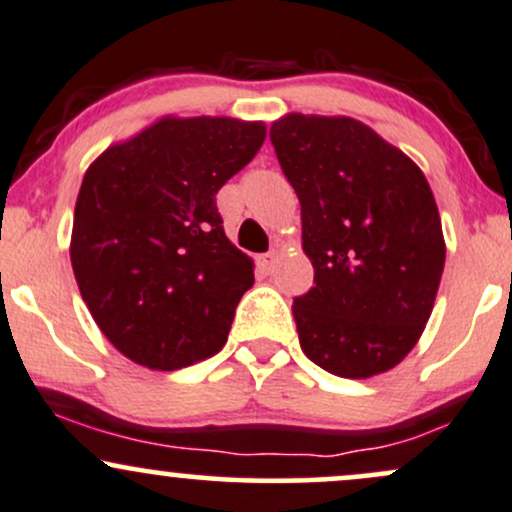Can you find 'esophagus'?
I'll return each mask as SVG.
<instances>
[{"mask_svg":"<svg viewBox=\"0 0 512 512\" xmlns=\"http://www.w3.org/2000/svg\"><path fill=\"white\" fill-rule=\"evenodd\" d=\"M274 264H276V255H274V252H264V255L257 257V267H260L262 274L272 272Z\"/></svg>","mask_w":512,"mask_h":512,"instance_id":"obj_1","label":"esophagus"}]
</instances>
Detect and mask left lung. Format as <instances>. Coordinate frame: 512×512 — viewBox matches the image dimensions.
Instances as JSON below:
<instances>
[{
    "mask_svg": "<svg viewBox=\"0 0 512 512\" xmlns=\"http://www.w3.org/2000/svg\"><path fill=\"white\" fill-rule=\"evenodd\" d=\"M301 202L315 286L293 301L310 361L361 380L395 368L424 332L445 264L421 168L351 117L291 113L269 129Z\"/></svg>",
    "mask_w": 512,
    "mask_h": 512,
    "instance_id": "8db88e82",
    "label": "left lung"
}]
</instances>
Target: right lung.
I'll use <instances>...</instances> for the list:
<instances>
[{"mask_svg": "<svg viewBox=\"0 0 512 512\" xmlns=\"http://www.w3.org/2000/svg\"><path fill=\"white\" fill-rule=\"evenodd\" d=\"M264 137V122L161 117L88 166L69 255L93 320L129 361L178 370L223 349L255 274L223 233L216 192Z\"/></svg>", "mask_w": 512, "mask_h": 512, "instance_id": "1", "label": "right lung"}]
</instances>
